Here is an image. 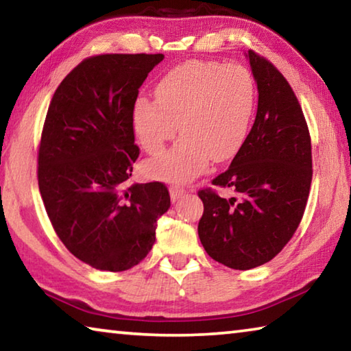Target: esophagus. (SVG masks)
<instances>
[{
  "label": "esophagus",
  "instance_id": "34e87169",
  "mask_svg": "<svg viewBox=\"0 0 351 351\" xmlns=\"http://www.w3.org/2000/svg\"><path fill=\"white\" fill-rule=\"evenodd\" d=\"M186 193V189L181 187V186H170V197H171V201H176L178 198H181L182 195Z\"/></svg>",
  "mask_w": 351,
  "mask_h": 351
}]
</instances>
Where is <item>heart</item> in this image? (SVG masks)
Returning <instances> with one entry per match:
<instances>
[{
	"instance_id": "b5f03b06",
	"label": "heart",
	"mask_w": 351,
	"mask_h": 351,
	"mask_svg": "<svg viewBox=\"0 0 351 351\" xmlns=\"http://www.w3.org/2000/svg\"><path fill=\"white\" fill-rule=\"evenodd\" d=\"M156 102L134 105L133 122L141 145L158 156L175 138H182L164 156L147 164L159 180L186 182L204 173L210 159L234 158L247 138L257 99L252 74L241 64L189 62L171 69L156 86Z\"/></svg>"
}]
</instances>
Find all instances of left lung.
Masks as SVG:
<instances>
[{"instance_id":"obj_1","label":"left lung","mask_w":351,"mask_h":351,"mask_svg":"<svg viewBox=\"0 0 351 351\" xmlns=\"http://www.w3.org/2000/svg\"><path fill=\"white\" fill-rule=\"evenodd\" d=\"M247 57L258 90L254 125L229 169L198 190L206 252L241 271L268 263L293 239L313 180L311 136L293 88L265 57L252 49ZM215 186L234 197L223 199Z\"/></svg>"}]
</instances>
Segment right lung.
Returning a JSON list of instances; mask_svg holds the SVG:
<instances>
[{"label":"right lung","instance_id":"add662e5","mask_svg":"<svg viewBox=\"0 0 351 351\" xmlns=\"http://www.w3.org/2000/svg\"><path fill=\"white\" fill-rule=\"evenodd\" d=\"M162 54H102L80 62L51 99L38 145V189L68 251L102 271L138 265L170 207L164 182L128 184L139 158L133 112Z\"/></svg>","mask_w":351,"mask_h":351}]
</instances>
